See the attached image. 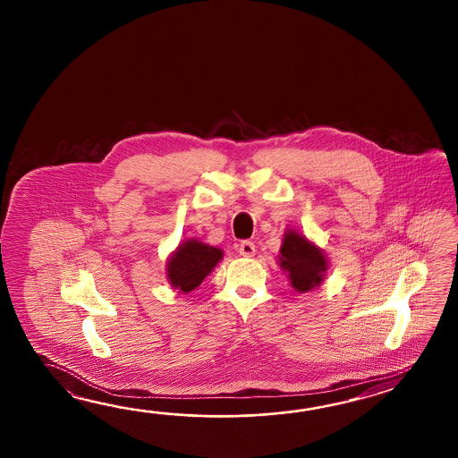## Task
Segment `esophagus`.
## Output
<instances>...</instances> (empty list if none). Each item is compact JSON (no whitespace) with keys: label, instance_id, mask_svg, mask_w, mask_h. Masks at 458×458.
Segmentation results:
<instances>
[{"label":"esophagus","instance_id":"obj_1","mask_svg":"<svg viewBox=\"0 0 458 458\" xmlns=\"http://www.w3.org/2000/svg\"><path fill=\"white\" fill-rule=\"evenodd\" d=\"M239 253L242 257H253L255 255V243L250 242V241H243L239 245Z\"/></svg>","mask_w":458,"mask_h":458}]
</instances>
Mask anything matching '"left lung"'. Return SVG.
<instances>
[{
  "label": "left lung",
  "mask_w": 458,
  "mask_h": 458,
  "mask_svg": "<svg viewBox=\"0 0 458 458\" xmlns=\"http://www.w3.org/2000/svg\"><path fill=\"white\" fill-rule=\"evenodd\" d=\"M280 253V265L288 272L296 292H310L322 282L324 272L327 270L326 259L321 250L302 235L293 231L284 233Z\"/></svg>",
  "instance_id": "1"
}]
</instances>
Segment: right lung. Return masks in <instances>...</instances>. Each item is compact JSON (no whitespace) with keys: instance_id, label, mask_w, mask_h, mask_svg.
<instances>
[{"instance_id":"right-lung-1","label":"right lung","mask_w":458,"mask_h":458,"mask_svg":"<svg viewBox=\"0 0 458 458\" xmlns=\"http://www.w3.org/2000/svg\"><path fill=\"white\" fill-rule=\"evenodd\" d=\"M221 259V249L198 241H188L178 247L166 265L168 280L180 292H193Z\"/></svg>"}]
</instances>
